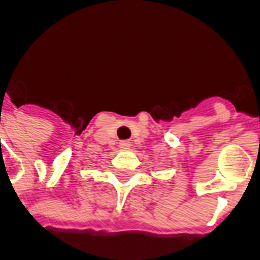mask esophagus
Instances as JSON below:
<instances>
[{"mask_svg": "<svg viewBox=\"0 0 260 260\" xmlns=\"http://www.w3.org/2000/svg\"><path fill=\"white\" fill-rule=\"evenodd\" d=\"M129 146H131L129 142H126V141L119 142V147H121V149H128V147H129Z\"/></svg>", "mask_w": 260, "mask_h": 260, "instance_id": "1", "label": "esophagus"}]
</instances>
